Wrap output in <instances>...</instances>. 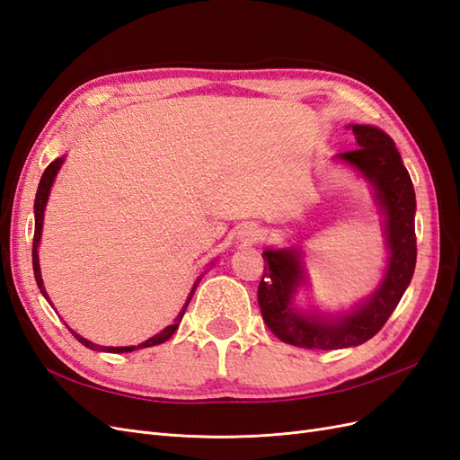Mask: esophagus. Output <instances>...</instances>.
Here are the masks:
<instances>
[{
	"instance_id": "1",
	"label": "esophagus",
	"mask_w": 460,
	"mask_h": 460,
	"mask_svg": "<svg viewBox=\"0 0 460 460\" xmlns=\"http://www.w3.org/2000/svg\"><path fill=\"white\" fill-rule=\"evenodd\" d=\"M257 235H259V230H257L255 225H243L240 228V240L242 242H253V240H257Z\"/></svg>"
}]
</instances>
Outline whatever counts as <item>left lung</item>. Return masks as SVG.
<instances>
[{"instance_id": "8db88e82", "label": "left lung", "mask_w": 460, "mask_h": 460, "mask_svg": "<svg viewBox=\"0 0 460 460\" xmlns=\"http://www.w3.org/2000/svg\"><path fill=\"white\" fill-rule=\"evenodd\" d=\"M357 147L336 155L372 186V198L384 217L387 262L382 282L367 299L343 313H324L314 305L299 309V288H309L303 249L267 247V262L259 284V307L264 323L278 340L305 349H345L376 336L392 316L409 288L416 264L414 213L416 198L409 171L384 130L372 124H349Z\"/></svg>"}]
</instances>
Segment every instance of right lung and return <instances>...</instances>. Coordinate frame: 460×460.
I'll return each instance as SVG.
<instances>
[{"label": "right lung", "mask_w": 460, "mask_h": 460, "mask_svg": "<svg viewBox=\"0 0 460 460\" xmlns=\"http://www.w3.org/2000/svg\"><path fill=\"white\" fill-rule=\"evenodd\" d=\"M63 163H65V155L63 157H58L55 161H51L49 164H48V169L44 171V174H41V178H40V184H38V191H36V201H34V242H32V267H34V278H36V284H38V288H40V291H41V296H44L48 301H49V296H48V291H46V288H44V280H41V270H40V259H38V247H40V240H41V228H44V213H46V205H48V199H49V191H51V186H53V182H55V176H58V172H59V169L63 166ZM215 262H211V267H213ZM203 276V274H201ZM201 276L198 278L196 280V284H193V288H191V291H190V296H188V299H186V303L182 305V309H180V313H178V316L174 318V323L172 324H169L166 328H163L159 333H155V336L153 338H149V340H146V341H142V343H137V345H127V347H105V345H97V343H93V341H90V340H86V338H82L80 333H76V332H73V336L84 345V347H88V349H92V351H107V353H130V351H136V349H144V347H153V345H159V343H164L166 340H169L172 333L176 332V328L180 326V323H182V316H184V313H186V309H188V305H190V301H191V297H193V291H196V288H198V284H199V280H201ZM49 305H51V301H49Z\"/></svg>", "instance_id": "right-lung-1"}]
</instances>
